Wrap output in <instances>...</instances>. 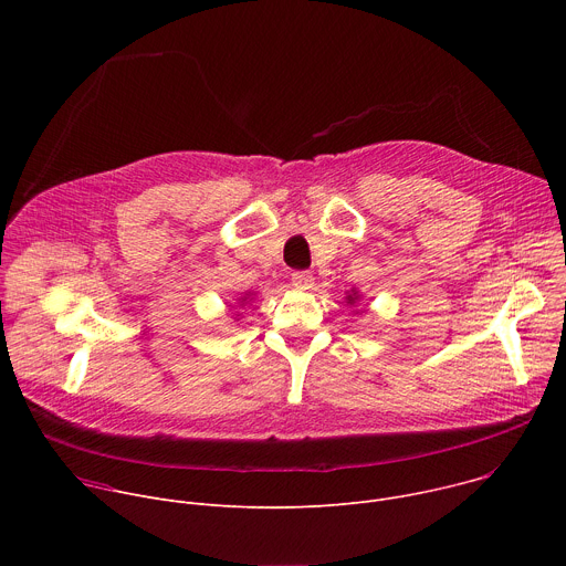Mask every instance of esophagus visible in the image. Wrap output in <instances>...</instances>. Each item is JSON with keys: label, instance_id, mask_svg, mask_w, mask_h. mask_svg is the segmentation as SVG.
Listing matches in <instances>:
<instances>
[{"label": "esophagus", "instance_id": "34e87169", "mask_svg": "<svg viewBox=\"0 0 566 566\" xmlns=\"http://www.w3.org/2000/svg\"><path fill=\"white\" fill-rule=\"evenodd\" d=\"M291 282H293V286H295L297 291H306V289L313 286V275H311L308 271H295V273L291 275Z\"/></svg>", "mask_w": 566, "mask_h": 566}]
</instances>
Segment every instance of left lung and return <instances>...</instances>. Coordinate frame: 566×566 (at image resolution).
Returning a JSON list of instances; mask_svg holds the SVG:
<instances>
[{"instance_id": "8db88e82", "label": "left lung", "mask_w": 566, "mask_h": 566, "mask_svg": "<svg viewBox=\"0 0 566 566\" xmlns=\"http://www.w3.org/2000/svg\"><path fill=\"white\" fill-rule=\"evenodd\" d=\"M345 300H347V304H352V306L358 304V302H360V291H358V289L347 291V297H345Z\"/></svg>"}]
</instances>
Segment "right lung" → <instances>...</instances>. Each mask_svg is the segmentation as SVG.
Returning <instances> with one entry per match:
<instances>
[{"label": "right lung", "instance_id": "right-lung-1", "mask_svg": "<svg viewBox=\"0 0 566 566\" xmlns=\"http://www.w3.org/2000/svg\"><path fill=\"white\" fill-rule=\"evenodd\" d=\"M253 297H255V293L253 291H249V293H244L241 297H237V302L234 304H239V306H244V304H249V302H253ZM237 315V313H234ZM239 319V317H237Z\"/></svg>", "mask_w": 566, "mask_h": 566}]
</instances>
